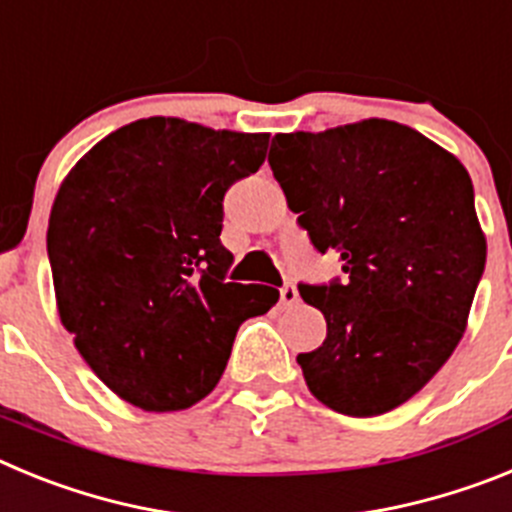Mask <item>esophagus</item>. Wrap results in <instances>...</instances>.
Returning a JSON list of instances; mask_svg holds the SVG:
<instances>
[{"label": "esophagus", "instance_id": "esophagus-1", "mask_svg": "<svg viewBox=\"0 0 512 512\" xmlns=\"http://www.w3.org/2000/svg\"><path fill=\"white\" fill-rule=\"evenodd\" d=\"M279 295H282L284 305H295V302L300 300V295H297V287L292 282H284V287L279 289Z\"/></svg>", "mask_w": 512, "mask_h": 512}]
</instances>
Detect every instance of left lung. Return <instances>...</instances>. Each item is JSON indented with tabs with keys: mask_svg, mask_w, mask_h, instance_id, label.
<instances>
[{
	"mask_svg": "<svg viewBox=\"0 0 512 512\" xmlns=\"http://www.w3.org/2000/svg\"><path fill=\"white\" fill-rule=\"evenodd\" d=\"M269 166L289 210L343 279L297 284L328 323L297 356L310 392L351 418L395 410L454 354L487 259L459 158L418 130L364 120L279 133Z\"/></svg>",
	"mask_w": 512,
	"mask_h": 512,
	"instance_id": "left-lung-1",
	"label": "left lung"
}]
</instances>
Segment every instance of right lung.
I'll return each instance as SVG.
<instances>
[{"mask_svg": "<svg viewBox=\"0 0 512 512\" xmlns=\"http://www.w3.org/2000/svg\"><path fill=\"white\" fill-rule=\"evenodd\" d=\"M269 133L148 117L63 179L48 220L58 315L92 372L148 413L215 390L243 320L279 289L228 282L223 197L264 164Z\"/></svg>", "mask_w": 512, "mask_h": 512, "instance_id": "1", "label": "right lung"}]
</instances>
